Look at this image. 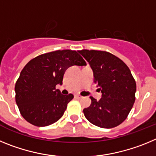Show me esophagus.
I'll return each instance as SVG.
<instances>
[{
	"label": "esophagus",
	"mask_w": 156,
	"mask_h": 156,
	"mask_svg": "<svg viewBox=\"0 0 156 156\" xmlns=\"http://www.w3.org/2000/svg\"><path fill=\"white\" fill-rule=\"evenodd\" d=\"M74 96H75L76 98H77V99H80V98H83L82 96H81V95H80V94H75Z\"/></svg>",
	"instance_id": "1"
}]
</instances>
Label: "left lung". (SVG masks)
Listing matches in <instances>:
<instances>
[{"instance_id":"8db88e82","label":"left lung","mask_w":156,"mask_h":156,"mask_svg":"<svg viewBox=\"0 0 156 156\" xmlns=\"http://www.w3.org/2000/svg\"><path fill=\"white\" fill-rule=\"evenodd\" d=\"M90 65L94 81L99 87L101 98L93 97L90 105L83 113L92 124L101 128H112L126 119L135 101L136 82L123 62L107 51H78Z\"/></svg>"}]
</instances>
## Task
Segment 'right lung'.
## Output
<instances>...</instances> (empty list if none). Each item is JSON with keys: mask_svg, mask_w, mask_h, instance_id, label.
<instances>
[{"mask_svg": "<svg viewBox=\"0 0 156 156\" xmlns=\"http://www.w3.org/2000/svg\"><path fill=\"white\" fill-rule=\"evenodd\" d=\"M76 51L62 50L37 56L27 63L16 83V101L27 122L46 126L63 115L73 95L62 94L56 85L62 84L69 67L86 66Z\"/></svg>", "mask_w": 156, "mask_h": 156, "instance_id": "right-lung-1", "label": "right lung"}]
</instances>
